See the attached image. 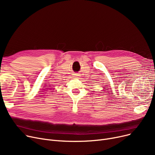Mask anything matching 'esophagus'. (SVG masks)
I'll return each instance as SVG.
<instances>
[{
	"label": "esophagus",
	"mask_w": 155,
	"mask_h": 155,
	"mask_svg": "<svg viewBox=\"0 0 155 155\" xmlns=\"http://www.w3.org/2000/svg\"><path fill=\"white\" fill-rule=\"evenodd\" d=\"M74 77H74V78H78V77L79 76V75H78V73H75V74H74Z\"/></svg>",
	"instance_id": "esophagus-1"
}]
</instances>
